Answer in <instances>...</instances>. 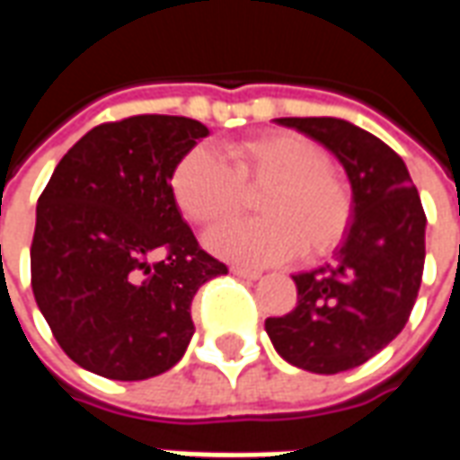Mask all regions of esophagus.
I'll use <instances>...</instances> for the list:
<instances>
[{"mask_svg": "<svg viewBox=\"0 0 460 460\" xmlns=\"http://www.w3.org/2000/svg\"><path fill=\"white\" fill-rule=\"evenodd\" d=\"M231 273L236 276V279H243V280H259L261 273L259 270H251V269H241V266H234Z\"/></svg>", "mask_w": 460, "mask_h": 460, "instance_id": "34e87169", "label": "esophagus"}]
</instances>
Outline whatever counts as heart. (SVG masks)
Masks as SVG:
<instances>
[{"instance_id":"1","label":"heart","mask_w":460,"mask_h":460,"mask_svg":"<svg viewBox=\"0 0 460 460\" xmlns=\"http://www.w3.org/2000/svg\"><path fill=\"white\" fill-rule=\"evenodd\" d=\"M170 187L181 214L199 226L243 209V191H263L256 204L263 219L224 224L207 236L209 251L246 266L283 263L300 251L305 259H323L347 239L355 219L347 181L330 170L325 147L300 132L236 142L226 162L197 145L174 164Z\"/></svg>"}]
</instances>
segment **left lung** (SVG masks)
<instances>
[{"instance_id": "obj_1", "label": "left lung", "mask_w": 460, "mask_h": 460, "mask_svg": "<svg viewBox=\"0 0 460 460\" xmlns=\"http://www.w3.org/2000/svg\"><path fill=\"white\" fill-rule=\"evenodd\" d=\"M345 167L355 219L335 261L293 276L298 305L266 320L286 362L315 375L365 365L404 330L426 259V214L404 160L372 132L340 118H279Z\"/></svg>"}]
</instances>
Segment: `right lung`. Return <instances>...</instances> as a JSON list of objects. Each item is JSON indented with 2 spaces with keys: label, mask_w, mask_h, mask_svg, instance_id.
<instances>
[{
  "label": "right lung",
  "mask_w": 460,
  "mask_h": 460,
  "mask_svg": "<svg viewBox=\"0 0 460 460\" xmlns=\"http://www.w3.org/2000/svg\"><path fill=\"white\" fill-rule=\"evenodd\" d=\"M207 135L181 115L103 122L66 152L39 197L36 305L93 375L137 382L177 365L194 335L191 300L226 273L199 249L170 187L174 164Z\"/></svg>",
  "instance_id": "obj_1"
}]
</instances>
